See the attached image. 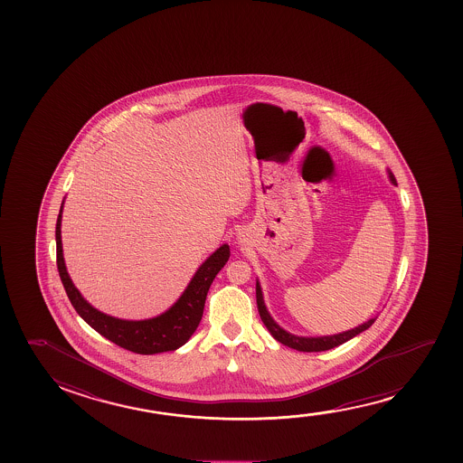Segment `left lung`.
<instances>
[{"label":"left lung","instance_id":"8db88e82","mask_svg":"<svg viewBox=\"0 0 463 463\" xmlns=\"http://www.w3.org/2000/svg\"><path fill=\"white\" fill-rule=\"evenodd\" d=\"M389 174V180L393 184H397L395 177L391 171H387ZM256 302H258V310H260V317L262 319V323L266 326L267 330L272 334L273 338L277 342L289 346L292 349H298V351H304V353H319V351H327V349L335 348L338 345H343L345 342H348L351 338H354L355 335H359L364 330H367L372 324L374 323L376 317L368 319L365 323L357 326L354 329L346 330V332H340L335 335H324V336H298L294 335L291 332L279 327V324L275 323V319L270 317V313L267 311L266 304H264V298H262V289H260V281L256 279Z\"/></svg>","mask_w":463,"mask_h":463}]
</instances>
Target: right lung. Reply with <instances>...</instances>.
<instances>
[{
    "mask_svg": "<svg viewBox=\"0 0 463 463\" xmlns=\"http://www.w3.org/2000/svg\"><path fill=\"white\" fill-rule=\"evenodd\" d=\"M64 203V201H63ZM63 203L58 213L57 229V267L60 279L64 286V291L70 298L71 304L76 308L79 317L93 329L106 336L110 342L118 345L121 348L133 351L137 354H158L165 351H175L184 346L194 334L197 326L203 319V305L207 298L212 281L215 279L216 273L222 270L228 262L229 245L224 243L210 254L197 269L194 277L191 279L184 294L178 298L177 302L172 305L169 310L161 313L159 317L140 321H129L120 317H110L102 311L96 310L95 307L82 298L70 273L66 270L63 258V243H61V213Z\"/></svg>",
    "mask_w": 463,
    "mask_h": 463,
    "instance_id": "obj_1",
    "label": "right lung"
}]
</instances>
